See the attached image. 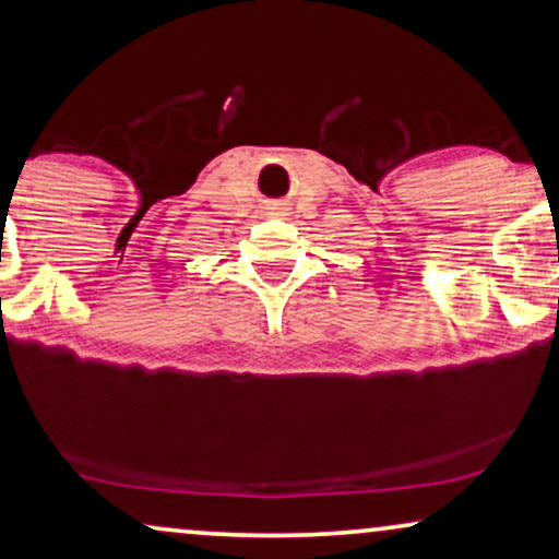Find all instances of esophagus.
Here are the masks:
<instances>
[{
  "mask_svg": "<svg viewBox=\"0 0 559 559\" xmlns=\"http://www.w3.org/2000/svg\"><path fill=\"white\" fill-rule=\"evenodd\" d=\"M282 211H285V209H282L280 203H272V205H270V213H272V216H282Z\"/></svg>",
  "mask_w": 559,
  "mask_h": 559,
  "instance_id": "34e87169",
  "label": "esophagus"
}]
</instances>
